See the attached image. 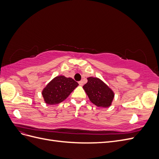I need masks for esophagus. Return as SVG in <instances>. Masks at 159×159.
I'll return each mask as SVG.
<instances>
[{
	"instance_id": "obj_1",
	"label": "esophagus",
	"mask_w": 159,
	"mask_h": 159,
	"mask_svg": "<svg viewBox=\"0 0 159 159\" xmlns=\"http://www.w3.org/2000/svg\"><path fill=\"white\" fill-rule=\"evenodd\" d=\"M78 83H79V84H80V85H83V84H84V81H83L82 80H81V81H79Z\"/></svg>"
}]
</instances>
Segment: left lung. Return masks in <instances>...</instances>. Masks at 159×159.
Masks as SVG:
<instances>
[{
  "instance_id": "obj_1",
  "label": "left lung",
  "mask_w": 159,
  "mask_h": 159,
  "mask_svg": "<svg viewBox=\"0 0 159 159\" xmlns=\"http://www.w3.org/2000/svg\"><path fill=\"white\" fill-rule=\"evenodd\" d=\"M83 88L89 100L98 107H108L111 104L114 98L113 91L99 78L89 77Z\"/></svg>"
}]
</instances>
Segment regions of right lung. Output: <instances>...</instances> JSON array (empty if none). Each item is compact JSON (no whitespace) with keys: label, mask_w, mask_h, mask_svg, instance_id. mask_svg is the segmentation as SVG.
Segmentation results:
<instances>
[{"label":"right lung","mask_w":159,"mask_h":159,"mask_svg":"<svg viewBox=\"0 0 159 159\" xmlns=\"http://www.w3.org/2000/svg\"><path fill=\"white\" fill-rule=\"evenodd\" d=\"M78 85L72 78L57 76L42 91L43 98L47 104H58L68 98Z\"/></svg>","instance_id":"right-lung-1"}]
</instances>
